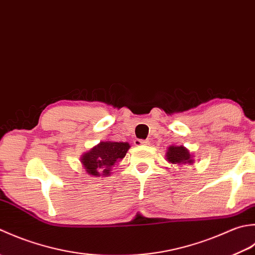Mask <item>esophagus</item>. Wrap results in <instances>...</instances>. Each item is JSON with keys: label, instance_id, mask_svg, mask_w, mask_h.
I'll list each match as a JSON object with an SVG mask.
<instances>
[{"label": "esophagus", "instance_id": "obj_1", "mask_svg": "<svg viewBox=\"0 0 255 255\" xmlns=\"http://www.w3.org/2000/svg\"><path fill=\"white\" fill-rule=\"evenodd\" d=\"M148 144H149L148 139H139V138L134 139L135 146H141V145H148Z\"/></svg>", "mask_w": 255, "mask_h": 255}]
</instances>
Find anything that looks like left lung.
I'll return each mask as SVG.
<instances>
[{
    "label": "left lung",
    "mask_w": 255,
    "mask_h": 255,
    "mask_svg": "<svg viewBox=\"0 0 255 255\" xmlns=\"http://www.w3.org/2000/svg\"><path fill=\"white\" fill-rule=\"evenodd\" d=\"M168 162L173 164H193L189 150L184 146H170L166 154Z\"/></svg>",
    "instance_id": "1"
}]
</instances>
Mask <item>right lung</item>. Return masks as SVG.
Instances as JSON below:
<instances>
[{
    "instance_id": "1",
    "label": "right lung",
    "mask_w": 255,
    "mask_h": 255,
    "mask_svg": "<svg viewBox=\"0 0 255 255\" xmlns=\"http://www.w3.org/2000/svg\"><path fill=\"white\" fill-rule=\"evenodd\" d=\"M129 148L128 143L101 142L81 158L86 171L92 176L110 175L112 166L122 159Z\"/></svg>"
}]
</instances>
